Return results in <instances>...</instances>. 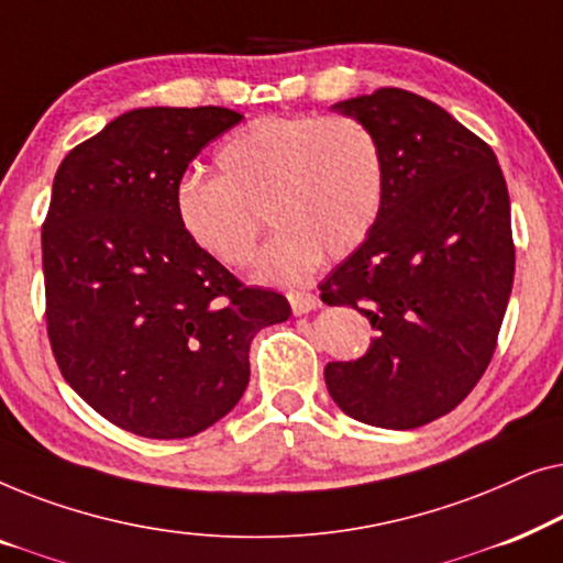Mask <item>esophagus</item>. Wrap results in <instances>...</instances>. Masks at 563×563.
<instances>
[{"label":"esophagus","mask_w":563,"mask_h":563,"mask_svg":"<svg viewBox=\"0 0 563 563\" xmlns=\"http://www.w3.org/2000/svg\"><path fill=\"white\" fill-rule=\"evenodd\" d=\"M289 305H291V312L295 314H305V312H312L314 307L320 305V299L310 295V291H289Z\"/></svg>","instance_id":"esophagus-1"}]
</instances>
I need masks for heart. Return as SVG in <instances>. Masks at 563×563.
Masks as SVG:
<instances>
[{
    "mask_svg": "<svg viewBox=\"0 0 563 563\" xmlns=\"http://www.w3.org/2000/svg\"><path fill=\"white\" fill-rule=\"evenodd\" d=\"M214 166L218 176H181L176 220L205 256L245 268L256 256L264 210L276 230L256 266L266 284H302L322 256L356 251L387 195L379 135L351 114L253 120L220 145Z\"/></svg>",
    "mask_w": 563,
    "mask_h": 563,
    "instance_id": "b5f03b06",
    "label": "heart"
}]
</instances>
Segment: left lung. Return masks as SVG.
Here are the masks:
<instances>
[{
    "instance_id": "obj_1",
    "label": "left lung",
    "mask_w": 563,
    "mask_h": 563,
    "mask_svg": "<svg viewBox=\"0 0 563 563\" xmlns=\"http://www.w3.org/2000/svg\"><path fill=\"white\" fill-rule=\"evenodd\" d=\"M379 135L387 195L372 235L320 284L376 330L330 361V397L366 426L410 430L451 412L497 349L515 276L510 195L495 151L443 107L384 87L333 104Z\"/></svg>"
}]
</instances>
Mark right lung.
Masks as SVG:
<instances>
[{
  "mask_svg": "<svg viewBox=\"0 0 563 563\" xmlns=\"http://www.w3.org/2000/svg\"><path fill=\"white\" fill-rule=\"evenodd\" d=\"M243 120L225 107H141L60 161L43 222L53 356L84 402L122 430L202 433L249 387L261 328L287 297L245 287L176 220V184Z\"/></svg>",
  "mask_w": 563,
  "mask_h": 563,
  "instance_id": "add662e5",
  "label": "right lung"
}]
</instances>
